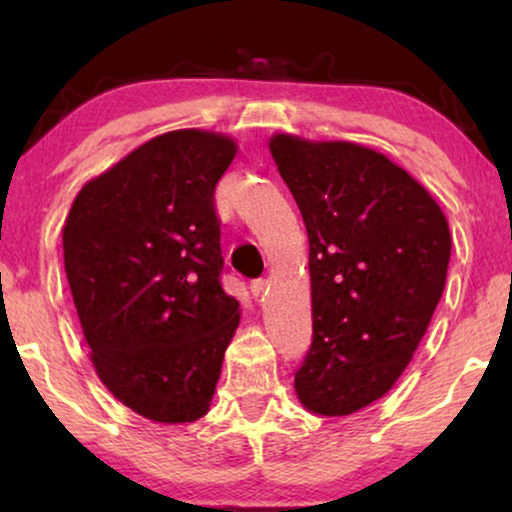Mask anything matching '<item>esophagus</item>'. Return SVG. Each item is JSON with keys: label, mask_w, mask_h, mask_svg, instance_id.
<instances>
[{"label": "esophagus", "mask_w": 512, "mask_h": 512, "mask_svg": "<svg viewBox=\"0 0 512 512\" xmlns=\"http://www.w3.org/2000/svg\"><path fill=\"white\" fill-rule=\"evenodd\" d=\"M265 284H268V282H265L263 277H258V279H254V282H251L249 289H251V293H254V298H261V296H263Z\"/></svg>", "instance_id": "1"}]
</instances>
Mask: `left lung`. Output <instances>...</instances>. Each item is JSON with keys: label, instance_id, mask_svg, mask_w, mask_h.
<instances>
[{"label": "left lung", "instance_id": "left-lung-1", "mask_svg": "<svg viewBox=\"0 0 512 512\" xmlns=\"http://www.w3.org/2000/svg\"><path fill=\"white\" fill-rule=\"evenodd\" d=\"M270 153L310 240L312 345L293 387L310 412L352 415L394 387L424 338L450 228L422 184L366 146L275 135Z\"/></svg>", "mask_w": 512, "mask_h": 512}]
</instances>
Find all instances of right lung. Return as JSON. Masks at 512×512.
<instances>
[{
	"mask_svg": "<svg viewBox=\"0 0 512 512\" xmlns=\"http://www.w3.org/2000/svg\"><path fill=\"white\" fill-rule=\"evenodd\" d=\"M230 137L174 130L76 195L65 272L90 359L111 394L163 424L207 415L240 303L221 286L214 191Z\"/></svg>",
	"mask_w": 512,
	"mask_h": 512,
	"instance_id": "right-lung-1",
	"label": "right lung"
}]
</instances>
